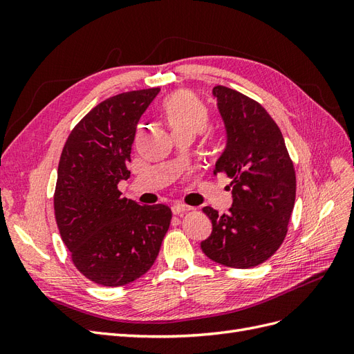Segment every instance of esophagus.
<instances>
[{"label": "esophagus", "mask_w": 354, "mask_h": 354, "mask_svg": "<svg viewBox=\"0 0 354 354\" xmlns=\"http://www.w3.org/2000/svg\"><path fill=\"white\" fill-rule=\"evenodd\" d=\"M171 209H173V214H174V216H183L185 212L190 211L192 208H190V207H187V205H185V203H174V205L171 207Z\"/></svg>", "instance_id": "obj_1"}]
</instances>
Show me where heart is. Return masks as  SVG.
<instances>
[{
	"label": "heart",
	"mask_w": 354,
	"mask_h": 354,
	"mask_svg": "<svg viewBox=\"0 0 354 354\" xmlns=\"http://www.w3.org/2000/svg\"><path fill=\"white\" fill-rule=\"evenodd\" d=\"M162 112L176 137H194L207 127L209 118L205 104L189 91L171 94L162 104Z\"/></svg>",
	"instance_id": "1"
}]
</instances>
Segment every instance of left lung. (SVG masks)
Instances as JSON below:
<instances>
[{"instance_id": "8db88e82", "label": "left lung", "mask_w": 354, "mask_h": 354, "mask_svg": "<svg viewBox=\"0 0 354 354\" xmlns=\"http://www.w3.org/2000/svg\"><path fill=\"white\" fill-rule=\"evenodd\" d=\"M227 130V147L214 174L232 181L233 205L220 216L203 207L212 232L201 248L233 269L255 267L279 250L295 203V169L283 136L263 106L224 85L212 88Z\"/></svg>"}]
</instances>
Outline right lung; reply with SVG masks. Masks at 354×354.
<instances>
[{
  "label": "right lung",
  "mask_w": 354,
  "mask_h": 354,
  "mask_svg": "<svg viewBox=\"0 0 354 354\" xmlns=\"http://www.w3.org/2000/svg\"><path fill=\"white\" fill-rule=\"evenodd\" d=\"M159 88L116 94L73 127L57 168L55 216L71 260L91 282L122 286L153 266L173 212L121 196L138 120Z\"/></svg>",
  "instance_id": "add662e5"
}]
</instances>
